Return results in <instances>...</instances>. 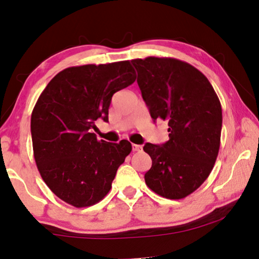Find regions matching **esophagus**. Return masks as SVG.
<instances>
[{
  "label": "esophagus",
  "instance_id": "1",
  "mask_svg": "<svg viewBox=\"0 0 259 259\" xmlns=\"http://www.w3.org/2000/svg\"><path fill=\"white\" fill-rule=\"evenodd\" d=\"M142 150V146L141 145H137V144H133V151H141Z\"/></svg>",
  "mask_w": 259,
  "mask_h": 259
}]
</instances>
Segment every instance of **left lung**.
Wrapping results in <instances>:
<instances>
[{
	"label": "left lung",
	"instance_id": "obj_1",
	"mask_svg": "<svg viewBox=\"0 0 259 259\" xmlns=\"http://www.w3.org/2000/svg\"><path fill=\"white\" fill-rule=\"evenodd\" d=\"M131 63L152 119L168 124L166 143H146L143 148L152 159L145 184L163 198H186L214 167L221 140V103L206 76L185 61L148 57Z\"/></svg>",
	"mask_w": 259,
	"mask_h": 259
}]
</instances>
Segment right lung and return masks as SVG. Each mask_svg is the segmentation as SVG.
Returning <instances> with one entry per match:
<instances>
[{
	"instance_id": "add662e5",
	"label": "right lung",
	"mask_w": 259,
	"mask_h": 259,
	"mask_svg": "<svg viewBox=\"0 0 259 259\" xmlns=\"http://www.w3.org/2000/svg\"><path fill=\"white\" fill-rule=\"evenodd\" d=\"M136 72L130 61L83 65L58 73L31 115L33 156L41 178L58 198L76 208L105 198L130 142L98 141L95 121H108L111 98L130 86Z\"/></svg>"
}]
</instances>
